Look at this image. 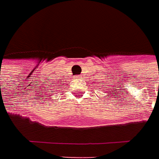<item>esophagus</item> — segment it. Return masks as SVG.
I'll use <instances>...</instances> for the list:
<instances>
[{
  "label": "esophagus",
  "mask_w": 159,
  "mask_h": 159,
  "mask_svg": "<svg viewBox=\"0 0 159 159\" xmlns=\"http://www.w3.org/2000/svg\"><path fill=\"white\" fill-rule=\"evenodd\" d=\"M75 79H78V80H80V75H76Z\"/></svg>",
  "instance_id": "esophagus-1"
}]
</instances>
